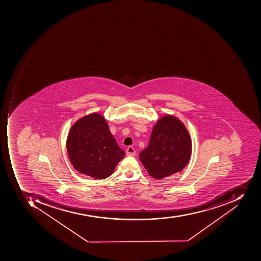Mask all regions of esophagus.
Listing matches in <instances>:
<instances>
[{
    "mask_svg": "<svg viewBox=\"0 0 261 261\" xmlns=\"http://www.w3.org/2000/svg\"><path fill=\"white\" fill-rule=\"evenodd\" d=\"M136 151L133 147L129 146V147L127 148L126 150V155H128V156H133V155H135Z\"/></svg>",
    "mask_w": 261,
    "mask_h": 261,
    "instance_id": "34e87169",
    "label": "esophagus"
}]
</instances>
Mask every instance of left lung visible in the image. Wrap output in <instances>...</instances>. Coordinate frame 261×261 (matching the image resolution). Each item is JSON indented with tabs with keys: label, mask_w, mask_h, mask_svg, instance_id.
Here are the masks:
<instances>
[{
	"label": "left lung",
	"mask_w": 261,
	"mask_h": 261,
	"mask_svg": "<svg viewBox=\"0 0 261 261\" xmlns=\"http://www.w3.org/2000/svg\"><path fill=\"white\" fill-rule=\"evenodd\" d=\"M191 152L192 142L185 124L167 114L155 123L149 144L139 158L150 176L160 180L182 171Z\"/></svg>",
	"instance_id": "left-lung-1"
}]
</instances>
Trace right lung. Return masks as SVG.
<instances>
[{"instance_id": "1", "label": "right lung", "mask_w": 261, "mask_h": 261, "mask_svg": "<svg viewBox=\"0 0 261 261\" xmlns=\"http://www.w3.org/2000/svg\"><path fill=\"white\" fill-rule=\"evenodd\" d=\"M67 150L74 169L95 179L110 176L124 156L106 118L98 113L84 116L72 125Z\"/></svg>"}]
</instances>
